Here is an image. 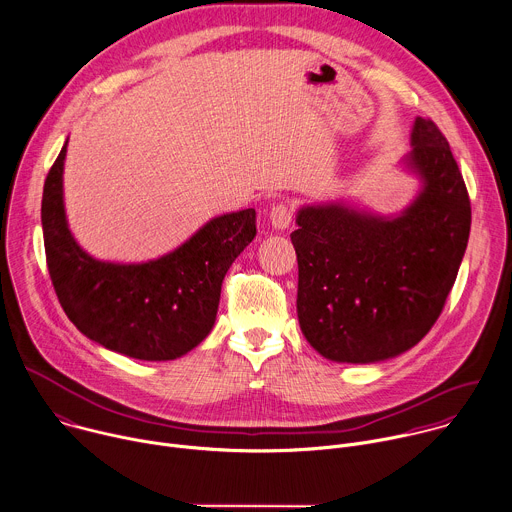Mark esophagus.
Masks as SVG:
<instances>
[{
	"label": "esophagus",
	"mask_w": 512,
	"mask_h": 512,
	"mask_svg": "<svg viewBox=\"0 0 512 512\" xmlns=\"http://www.w3.org/2000/svg\"><path fill=\"white\" fill-rule=\"evenodd\" d=\"M291 209H289V205H285V203H277V205H273L271 207V211H269V223H271V227L275 229V231H285V229H289V225H291Z\"/></svg>",
	"instance_id": "esophagus-1"
}]
</instances>
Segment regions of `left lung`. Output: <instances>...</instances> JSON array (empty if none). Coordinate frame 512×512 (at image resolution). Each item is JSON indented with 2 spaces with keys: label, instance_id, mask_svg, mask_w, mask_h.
<instances>
[{
  "label": "left lung",
  "instance_id": "8db88e82",
  "mask_svg": "<svg viewBox=\"0 0 512 512\" xmlns=\"http://www.w3.org/2000/svg\"><path fill=\"white\" fill-rule=\"evenodd\" d=\"M402 166L420 181L398 215L350 203L305 205L297 253V317L309 346L339 364L396 358L430 331L456 281L470 201L448 140L416 118Z\"/></svg>",
  "mask_w": 512,
  "mask_h": 512
}]
</instances>
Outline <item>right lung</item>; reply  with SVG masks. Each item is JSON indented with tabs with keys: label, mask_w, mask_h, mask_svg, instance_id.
<instances>
[{
	"label": "right lung",
	"mask_w": 512,
	"mask_h": 512,
	"mask_svg": "<svg viewBox=\"0 0 512 512\" xmlns=\"http://www.w3.org/2000/svg\"><path fill=\"white\" fill-rule=\"evenodd\" d=\"M62 146L44 183L48 271L68 319L98 346L144 362L177 360L211 333L221 283L255 239V209L219 215L191 239L142 263L100 261L74 239L64 207Z\"/></svg>",
	"instance_id": "right-lung-1"
}]
</instances>
